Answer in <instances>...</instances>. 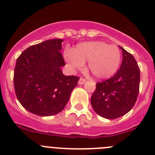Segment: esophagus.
I'll return each mask as SVG.
<instances>
[{
    "label": "esophagus",
    "mask_w": 155,
    "mask_h": 155,
    "mask_svg": "<svg viewBox=\"0 0 155 155\" xmlns=\"http://www.w3.org/2000/svg\"><path fill=\"white\" fill-rule=\"evenodd\" d=\"M85 81H86V79H83V78H80L79 80V84H83L85 83Z\"/></svg>",
    "instance_id": "obj_1"
}]
</instances>
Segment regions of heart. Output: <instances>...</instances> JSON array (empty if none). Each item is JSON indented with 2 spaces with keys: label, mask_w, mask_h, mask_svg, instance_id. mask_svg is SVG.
Segmentation results:
<instances>
[{
  "label": "heart",
  "mask_w": 155,
  "mask_h": 155,
  "mask_svg": "<svg viewBox=\"0 0 155 155\" xmlns=\"http://www.w3.org/2000/svg\"><path fill=\"white\" fill-rule=\"evenodd\" d=\"M65 58L72 69H80L87 62V70L97 79L111 77L117 72L121 60L120 48L104 41H87L76 45L72 52L65 53Z\"/></svg>",
  "instance_id": "heart-1"
}]
</instances>
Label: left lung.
Masks as SVG:
<instances>
[{
    "label": "left lung",
    "instance_id": "obj_1",
    "mask_svg": "<svg viewBox=\"0 0 155 155\" xmlns=\"http://www.w3.org/2000/svg\"><path fill=\"white\" fill-rule=\"evenodd\" d=\"M122 50L120 68L110 79L97 83L91 97L95 112L107 119H116L127 114L137 99L140 86V69L134 57Z\"/></svg>",
    "mask_w": 155,
    "mask_h": 155
}]
</instances>
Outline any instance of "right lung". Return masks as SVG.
<instances>
[{"mask_svg":"<svg viewBox=\"0 0 155 155\" xmlns=\"http://www.w3.org/2000/svg\"><path fill=\"white\" fill-rule=\"evenodd\" d=\"M62 39L42 41L26 48L17 58L14 72L16 97L28 111L47 117L61 112L79 77L64 76Z\"/></svg>","mask_w":155,"mask_h":155,"instance_id":"1","label":"right lung"}]
</instances>
